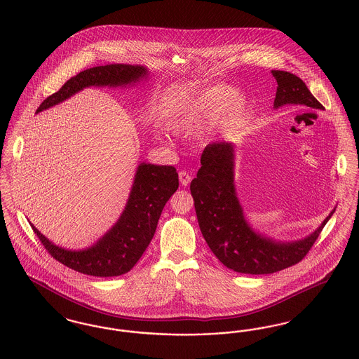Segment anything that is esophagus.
<instances>
[{"label":"esophagus","instance_id":"esophagus-1","mask_svg":"<svg viewBox=\"0 0 359 359\" xmlns=\"http://www.w3.org/2000/svg\"><path fill=\"white\" fill-rule=\"evenodd\" d=\"M179 180L183 186H188L189 182H191V175L188 172L180 171L179 172Z\"/></svg>","mask_w":359,"mask_h":359}]
</instances>
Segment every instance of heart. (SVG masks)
<instances>
[{"label": "heart", "instance_id": "obj_1", "mask_svg": "<svg viewBox=\"0 0 359 359\" xmlns=\"http://www.w3.org/2000/svg\"><path fill=\"white\" fill-rule=\"evenodd\" d=\"M246 104V97L242 93H233L229 86L207 87L172 113L167 118V129L175 135H194L224 117L238 116Z\"/></svg>", "mask_w": 359, "mask_h": 359}]
</instances>
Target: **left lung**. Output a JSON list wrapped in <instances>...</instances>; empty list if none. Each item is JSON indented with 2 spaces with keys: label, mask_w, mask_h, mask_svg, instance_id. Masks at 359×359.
<instances>
[{
  "label": "left lung",
  "mask_w": 359,
  "mask_h": 359,
  "mask_svg": "<svg viewBox=\"0 0 359 359\" xmlns=\"http://www.w3.org/2000/svg\"><path fill=\"white\" fill-rule=\"evenodd\" d=\"M277 81L273 107L302 104L323 110L306 83L296 75L272 69ZM201 170L191 182V195L201 231L211 252L229 269L246 274H269L302 261L319 237L335 208L307 237L278 241L268 237L249 223L236 188V145L214 142L205 147Z\"/></svg>",
  "instance_id": "8db88e82"
}]
</instances>
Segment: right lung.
Segmentation results:
<instances>
[{"label": "right lung", "instance_id": "1", "mask_svg": "<svg viewBox=\"0 0 359 359\" xmlns=\"http://www.w3.org/2000/svg\"><path fill=\"white\" fill-rule=\"evenodd\" d=\"M149 76V69L132 65H107L85 69L41 103L44 111L87 87H130ZM179 187V176L172 165L140 163L125 208L101 238L85 249H66L55 245L29 222L34 234L55 259L81 273L114 277L129 272L152 241L165 203Z\"/></svg>", "mask_w": 359, "mask_h": 359}]
</instances>
